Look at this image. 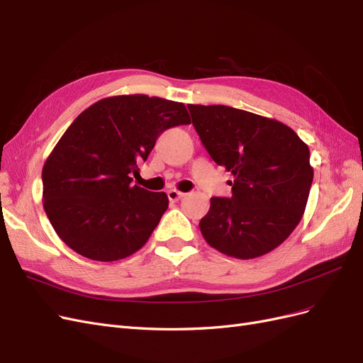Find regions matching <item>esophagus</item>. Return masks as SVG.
<instances>
[{"instance_id":"esophagus-1","label":"esophagus","mask_w":363,"mask_h":363,"mask_svg":"<svg viewBox=\"0 0 363 363\" xmlns=\"http://www.w3.org/2000/svg\"><path fill=\"white\" fill-rule=\"evenodd\" d=\"M183 196H184V194L180 192V191H177V189L168 191V199H169V201H179L180 199H183Z\"/></svg>"}]
</instances>
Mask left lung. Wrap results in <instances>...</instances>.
Instances as JSON below:
<instances>
[{
	"label": "left lung",
	"mask_w": 363,
	"mask_h": 363,
	"mask_svg": "<svg viewBox=\"0 0 363 363\" xmlns=\"http://www.w3.org/2000/svg\"><path fill=\"white\" fill-rule=\"evenodd\" d=\"M211 157L233 174L200 221L206 242L238 259L277 248L301 221L313 180L309 147L276 119L228 106H188Z\"/></svg>",
	"instance_id": "8db88e82"
}]
</instances>
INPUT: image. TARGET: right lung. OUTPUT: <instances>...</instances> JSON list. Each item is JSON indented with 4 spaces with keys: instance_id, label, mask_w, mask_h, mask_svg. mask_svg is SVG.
Instances as JSON below:
<instances>
[{
    "instance_id": "right-lung-1",
    "label": "right lung",
    "mask_w": 363,
    "mask_h": 363,
    "mask_svg": "<svg viewBox=\"0 0 363 363\" xmlns=\"http://www.w3.org/2000/svg\"><path fill=\"white\" fill-rule=\"evenodd\" d=\"M189 123L184 104L148 95L104 98L77 116L42 169L43 208L63 242L100 262L144 247L168 196L131 175L164 130Z\"/></svg>"
}]
</instances>
